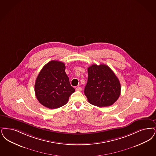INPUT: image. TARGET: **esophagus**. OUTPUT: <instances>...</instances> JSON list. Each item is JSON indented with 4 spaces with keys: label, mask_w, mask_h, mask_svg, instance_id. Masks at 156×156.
I'll return each instance as SVG.
<instances>
[{
    "label": "esophagus",
    "mask_w": 156,
    "mask_h": 156,
    "mask_svg": "<svg viewBox=\"0 0 156 156\" xmlns=\"http://www.w3.org/2000/svg\"><path fill=\"white\" fill-rule=\"evenodd\" d=\"M76 91H82V87H77L76 88Z\"/></svg>",
    "instance_id": "obj_1"
}]
</instances>
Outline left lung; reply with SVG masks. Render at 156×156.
Returning a JSON list of instances; mask_svg holds the SVG:
<instances>
[{"instance_id": "obj_1", "label": "left lung", "mask_w": 156, "mask_h": 156, "mask_svg": "<svg viewBox=\"0 0 156 156\" xmlns=\"http://www.w3.org/2000/svg\"><path fill=\"white\" fill-rule=\"evenodd\" d=\"M88 78L84 93L89 103L99 107L112 106L121 93L118 78L105 64H93L87 69Z\"/></svg>"}]
</instances>
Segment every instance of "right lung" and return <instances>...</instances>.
<instances>
[{
	"instance_id": "obj_1",
	"label": "right lung",
	"mask_w": 156,
	"mask_h": 156,
	"mask_svg": "<svg viewBox=\"0 0 156 156\" xmlns=\"http://www.w3.org/2000/svg\"><path fill=\"white\" fill-rule=\"evenodd\" d=\"M65 69L64 62L52 60L44 66L37 75L35 84V95L44 107L50 109L62 107L75 92Z\"/></svg>"
}]
</instances>
